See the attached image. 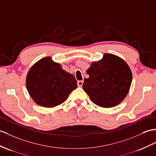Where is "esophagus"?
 <instances>
[{
  "mask_svg": "<svg viewBox=\"0 0 156 156\" xmlns=\"http://www.w3.org/2000/svg\"><path fill=\"white\" fill-rule=\"evenodd\" d=\"M83 81H77V85L78 87H81L83 85Z\"/></svg>",
  "mask_w": 156,
  "mask_h": 156,
  "instance_id": "34e87169",
  "label": "esophagus"
}]
</instances>
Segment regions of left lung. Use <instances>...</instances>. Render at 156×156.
<instances>
[{"label": "left lung", "instance_id": "left-lung-1", "mask_svg": "<svg viewBox=\"0 0 156 156\" xmlns=\"http://www.w3.org/2000/svg\"><path fill=\"white\" fill-rule=\"evenodd\" d=\"M83 88L93 103L103 108L113 107L126 97L132 75L127 63L115 55L105 54L87 71Z\"/></svg>", "mask_w": 156, "mask_h": 156}]
</instances>
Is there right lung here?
<instances>
[{"label":"right lung","mask_w":156,"mask_h":156,"mask_svg":"<svg viewBox=\"0 0 156 156\" xmlns=\"http://www.w3.org/2000/svg\"><path fill=\"white\" fill-rule=\"evenodd\" d=\"M26 87L36 104L51 108L66 101L77 83L73 75L48 57L38 61L30 69Z\"/></svg>","instance_id":"obj_1"}]
</instances>
